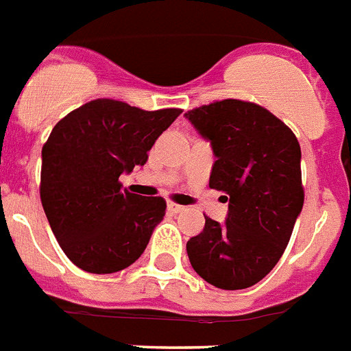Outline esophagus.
<instances>
[{"mask_svg":"<svg viewBox=\"0 0 351 351\" xmlns=\"http://www.w3.org/2000/svg\"><path fill=\"white\" fill-rule=\"evenodd\" d=\"M167 208H169L170 213H181V211H184V206L178 204V202H172V200H170L169 204H167Z\"/></svg>","mask_w":351,"mask_h":351,"instance_id":"esophagus-1","label":"esophagus"}]
</instances>
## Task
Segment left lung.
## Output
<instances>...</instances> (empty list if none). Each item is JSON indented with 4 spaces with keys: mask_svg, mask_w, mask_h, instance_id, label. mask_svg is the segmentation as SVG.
<instances>
[{
    "mask_svg": "<svg viewBox=\"0 0 351 351\" xmlns=\"http://www.w3.org/2000/svg\"><path fill=\"white\" fill-rule=\"evenodd\" d=\"M217 161L209 188L227 193L223 223L206 218L186 243L190 263L220 289L257 284L282 257L304 206L300 143L280 119L259 104L223 99L184 113Z\"/></svg>",
    "mask_w": 351,
    "mask_h": 351,
    "instance_id": "left-lung-1",
    "label": "left lung"
}]
</instances>
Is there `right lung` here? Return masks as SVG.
<instances>
[{"label":"right lung","instance_id":"right-lung-1","mask_svg":"<svg viewBox=\"0 0 351 351\" xmlns=\"http://www.w3.org/2000/svg\"><path fill=\"white\" fill-rule=\"evenodd\" d=\"M182 110L145 112L95 99L65 115L42 147L40 200L65 256L88 274H115L143 254L167 202L122 190Z\"/></svg>","mask_w":351,"mask_h":351}]
</instances>
